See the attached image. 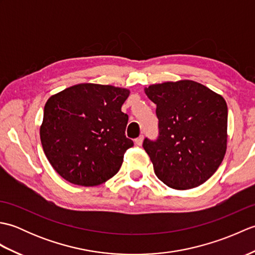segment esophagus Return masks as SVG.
Here are the masks:
<instances>
[{
	"mask_svg": "<svg viewBox=\"0 0 255 255\" xmlns=\"http://www.w3.org/2000/svg\"><path fill=\"white\" fill-rule=\"evenodd\" d=\"M142 141H143V136H140L136 140H134V143H136V145H141Z\"/></svg>",
	"mask_w": 255,
	"mask_h": 255,
	"instance_id": "1",
	"label": "esophagus"
}]
</instances>
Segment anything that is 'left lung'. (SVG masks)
Listing matches in <instances>:
<instances>
[{"label": "left lung", "mask_w": 255, "mask_h": 255, "mask_svg": "<svg viewBox=\"0 0 255 255\" xmlns=\"http://www.w3.org/2000/svg\"><path fill=\"white\" fill-rule=\"evenodd\" d=\"M144 93L156 105L159 119V138H145L142 144L155 175L178 191L202 185L226 154L225 99L192 80L152 84Z\"/></svg>", "instance_id": "8db88e82"}]
</instances>
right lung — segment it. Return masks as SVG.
Segmentation results:
<instances>
[{"label":"right lung","instance_id":"1","mask_svg":"<svg viewBox=\"0 0 255 255\" xmlns=\"http://www.w3.org/2000/svg\"><path fill=\"white\" fill-rule=\"evenodd\" d=\"M130 91L113 85L81 83L48 99L40 126L42 149L64 180L96 186L121 169L133 145L125 130L122 106Z\"/></svg>","mask_w":255,"mask_h":255}]
</instances>
